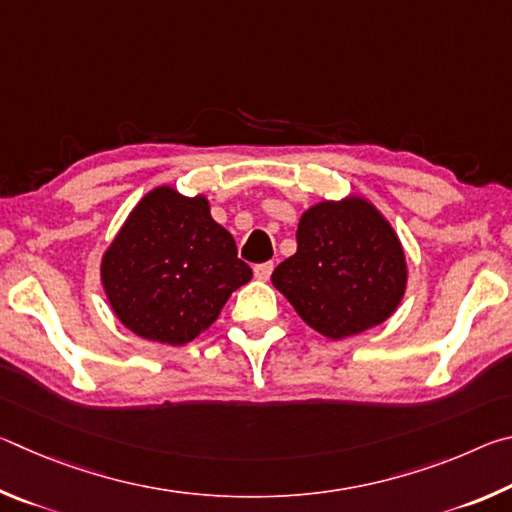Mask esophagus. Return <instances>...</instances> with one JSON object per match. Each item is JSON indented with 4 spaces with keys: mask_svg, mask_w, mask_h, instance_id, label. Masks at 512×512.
Masks as SVG:
<instances>
[{
    "mask_svg": "<svg viewBox=\"0 0 512 512\" xmlns=\"http://www.w3.org/2000/svg\"><path fill=\"white\" fill-rule=\"evenodd\" d=\"M271 273H273V262H264V264H257L255 266V277H257V280L266 282L268 277H271Z\"/></svg>",
    "mask_w": 512,
    "mask_h": 512,
    "instance_id": "1",
    "label": "esophagus"
}]
</instances>
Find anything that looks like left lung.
Wrapping results in <instances>:
<instances>
[{
	"mask_svg": "<svg viewBox=\"0 0 512 512\" xmlns=\"http://www.w3.org/2000/svg\"><path fill=\"white\" fill-rule=\"evenodd\" d=\"M296 255L275 268L273 287L327 339L384 323L409 280L393 225L361 196L311 205L300 216Z\"/></svg>",
	"mask_w": 512,
	"mask_h": 512,
	"instance_id": "1",
	"label": "left lung"
}]
</instances>
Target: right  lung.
I'll use <instances>...</instances> for the list:
<instances>
[{
    "label": "right lung",
    "instance_id": "1",
    "mask_svg": "<svg viewBox=\"0 0 512 512\" xmlns=\"http://www.w3.org/2000/svg\"><path fill=\"white\" fill-rule=\"evenodd\" d=\"M253 271L205 196L155 187L133 207L101 257L115 316L146 341L185 345L205 332Z\"/></svg>",
    "mask_w": 512,
    "mask_h": 512
}]
</instances>
